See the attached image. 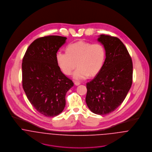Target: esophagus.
I'll use <instances>...</instances> for the list:
<instances>
[{
    "label": "esophagus",
    "instance_id": "34e87169",
    "mask_svg": "<svg viewBox=\"0 0 152 152\" xmlns=\"http://www.w3.org/2000/svg\"><path fill=\"white\" fill-rule=\"evenodd\" d=\"M74 84H75L76 86H78L80 85V83H79V82H78V81H75V82H74Z\"/></svg>",
    "mask_w": 152,
    "mask_h": 152
}]
</instances>
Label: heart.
<instances>
[{
	"label": "heart",
	"mask_w": 152,
	"mask_h": 152,
	"mask_svg": "<svg viewBox=\"0 0 152 152\" xmlns=\"http://www.w3.org/2000/svg\"><path fill=\"white\" fill-rule=\"evenodd\" d=\"M106 58L104 46L99 43H91L80 41L70 44L67 51H59L56 60L61 71L66 75L74 71L73 78L76 80H84L89 75H96L101 69Z\"/></svg>",
	"instance_id": "obj_1"
}]
</instances>
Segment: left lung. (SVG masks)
Masks as SVG:
<instances>
[{
  "label": "left lung",
  "instance_id": "1",
  "mask_svg": "<svg viewBox=\"0 0 152 152\" xmlns=\"http://www.w3.org/2000/svg\"><path fill=\"white\" fill-rule=\"evenodd\" d=\"M106 50L102 68L87 83V106L93 113L103 115L112 112L125 99L132 84L133 63L120 39L101 34L98 39Z\"/></svg>",
  "mask_w": 152,
  "mask_h": 152
}]
</instances>
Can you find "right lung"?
I'll return each instance as SVG.
<instances>
[{
  "instance_id": "obj_1",
  "label": "right lung",
  "mask_w": 152,
  "mask_h": 152,
  "mask_svg": "<svg viewBox=\"0 0 152 152\" xmlns=\"http://www.w3.org/2000/svg\"><path fill=\"white\" fill-rule=\"evenodd\" d=\"M66 39L59 36L37 39L29 45L23 58V88L34 108L48 117L63 112L66 93L74 86L56 60L57 53Z\"/></svg>"
}]
</instances>
